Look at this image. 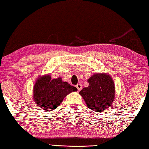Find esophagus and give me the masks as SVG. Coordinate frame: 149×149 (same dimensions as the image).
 <instances>
[{
    "label": "esophagus",
    "mask_w": 149,
    "mask_h": 149,
    "mask_svg": "<svg viewBox=\"0 0 149 149\" xmlns=\"http://www.w3.org/2000/svg\"><path fill=\"white\" fill-rule=\"evenodd\" d=\"M76 88L78 90V91H80L82 89V84H78L76 85Z\"/></svg>",
    "instance_id": "esophagus-1"
}]
</instances>
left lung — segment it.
<instances>
[{
	"label": "left lung",
	"instance_id": "left-lung-1",
	"mask_svg": "<svg viewBox=\"0 0 149 149\" xmlns=\"http://www.w3.org/2000/svg\"><path fill=\"white\" fill-rule=\"evenodd\" d=\"M89 86L79 91L87 106L93 111H105L115 99V87L111 77L105 73L95 74L88 80Z\"/></svg>",
	"mask_w": 149,
	"mask_h": 149
}]
</instances>
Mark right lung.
I'll return each mask as SVG.
<instances>
[{"instance_id":"1","label":"right lung","mask_w":149,"mask_h":149,"mask_svg":"<svg viewBox=\"0 0 149 149\" xmlns=\"http://www.w3.org/2000/svg\"><path fill=\"white\" fill-rule=\"evenodd\" d=\"M77 89L61 77L51 79L50 75H45L37 79L34 86L33 98L38 106L45 111L56 109L63 99Z\"/></svg>"}]
</instances>
